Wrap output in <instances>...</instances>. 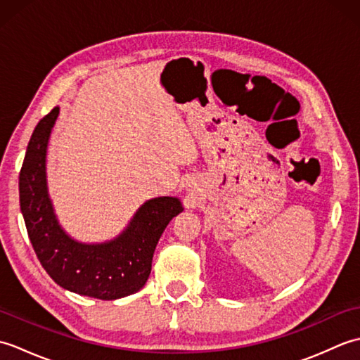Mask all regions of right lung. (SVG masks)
<instances>
[{"label":"right lung","instance_id":"1","mask_svg":"<svg viewBox=\"0 0 360 360\" xmlns=\"http://www.w3.org/2000/svg\"><path fill=\"white\" fill-rule=\"evenodd\" d=\"M58 112L56 106L38 122L20 172V207L30 243L44 271L63 289L98 300L131 295L147 283L160 235L184 207L176 196L151 198L112 240L72 238L58 223L46 174L49 137Z\"/></svg>","mask_w":360,"mask_h":360}]
</instances>
